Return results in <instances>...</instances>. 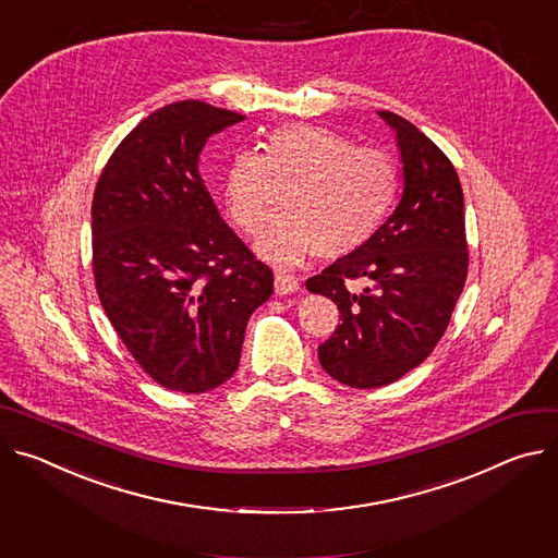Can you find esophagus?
I'll return each mask as SVG.
<instances>
[{
  "mask_svg": "<svg viewBox=\"0 0 558 558\" xmlns=\"http://www.w3.org/2000/svg\"><path fill=\"white\" fill-rule=\"evenodd\" d=\"M274 289H276L278 295H289V293H293V291L300 289V282H298L295 276L284 274V271H278L276 278H274Z\"/></svg>",
  "mask_w": 558,
  "mask_h": 558,
  "instance_id": "34e87169",
  "label": "esophagus"
}]
</instances>
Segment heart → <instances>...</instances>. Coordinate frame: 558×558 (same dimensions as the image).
<instances>
[{"instance_id": "obj_1", "label": "heart", "mask_w": 558, "mask_h": 558, "mask_svg": "<svg viewBox=\"0 0 558 558\" xmlns=\"http://www.w3.org/2000/svg\"><path fill=\"white\" fill-rule=\"evenodd\" d=\"M271 182L289 184L280 209L256 248L278 267L314 251L336 260L367 244L389 216L398 169L380 148L353 146L316 124H287L269 133L265 154L238 150L222 173V199L231 222L258 233L271 207Z\"/></svg>"}]
</instances>
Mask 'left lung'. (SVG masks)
<instances>
[{
  "instance_id": "1",
  "label": "left lung",
  "mask_w": 558,
  "mask_h": 558,
  "mask_svg": "<svg viewBox=\"0 0 558 558\" xmlns=\"http://www.w3.org/2000/svg\"><path fill=\"white\" fill-rule=\"evenodd\" d=\"M378 116L396 131L402 195L359 251L307 280L333 300L340 325L318 347L323 369L342 385L374 389L418 367L442 338L468 278L465 202L459 173L412 122ZM349 279H365L361 293Z\"/></svg>"
}]
</instances>
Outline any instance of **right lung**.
Listing matches in <instances>:
<instances>
[{
  "mask_svg": "<svg viewBox=\"0 0 558 558\" xmlns=\"http://www.w3.org/2000/svg\"><path fill=\"white\" fill-rule=\"evenodd\" d=\"M244 116L197 99L144 118L113 150L90 207L99 302L158 385L202 393L240 363L244 329L274 271L220 218L197 158Z\"/></svg>",
  "mask_w": 558,
  "mask_h": 558,
  "instance_id": "obj_1",
  "label": "right lung"
}]
</instances>
